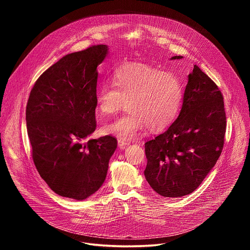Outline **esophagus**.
<instances>
[{
  "instance_id": "34e87169",
  "label": "esophagus",
  "mask_w": 250,
  "mask_h": 250,
  "mask_svg": "<svg viewBox=\"0 0 250 250\" xmlns=\"http://www.w3.org/2000/svg\"><path fill=\"white\" fill-rule=\"evenodd\" d=\"M118 145H119V147H120V148H125V146H129V142L125 141V140H123V139H119V140H118Z\"/></svg>"
}]
</instances>
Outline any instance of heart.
Listing matches in <instances>:
<instances>
[{"label":"heart","instance_id":"b5f03b06","mask_svg":"<svg viewBox=\"0 0 250 250\" xmlns=\"http://www.w3.org/2000/svg\"><path fill=\"white\" fill-rule=\"evenodd\" d=\"M113 83L101 85L96 93V113L112 116L127 102L128 114L105 125L103 131L129 141L146 128L160 132L180 113L184 89L177 75L144 63H125L114 72Z\"/></svg>","mask_w":250,"mask_h":250}]
</instances>
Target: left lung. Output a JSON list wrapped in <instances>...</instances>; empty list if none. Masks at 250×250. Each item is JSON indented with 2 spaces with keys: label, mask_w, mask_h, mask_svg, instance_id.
<instances>
[{
  "label": "left lung",
  "mask_w": 250,
  "mask_h": 250,
  "mask_svg": "<svg viewBox=\"0 0 250 250\" xmlns=\"http://www.w3.org/2000/svg\"><path fill=\"white\" fill-rule=\"evenodd\" d=\"M226 127L222 92L194 65L179 116L166 131L145 145L147 158L145 176L151 188L170 198L195 191L222 153Z\"/></svg>",
  "instance_id": "left-lung-1"
}]
</instances>
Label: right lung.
<instances>
[{
	"instance_id": "right-lung-1",
	"label": "right lung",
	"mask_w": 250,
	"mask_h": 250,
	"mask_svg": "<svg viewBox=\"0 0 250 250\" xmlns=\"http://www.w3.org/2000/svg\"><path fill=\"white\" fill-rule=\"evenodd\" d=\"M109 53L99 44L63 56L30 91L25 119L32 159L59 196L82 201L103 185L118 142L88 137L96 129L97 67Z\"/></svg>"
}]
</instances>
